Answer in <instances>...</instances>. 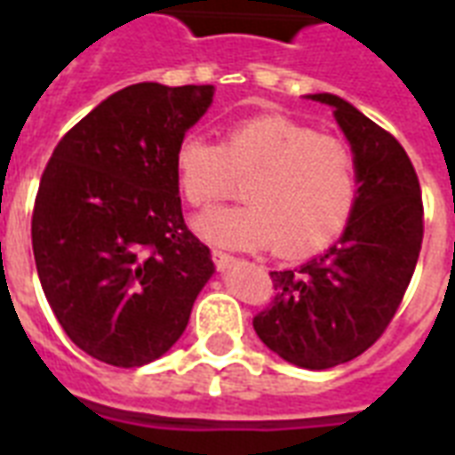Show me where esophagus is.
<instances>
[{"label":"esophagus","mask_w":455,"mask_h":455,"mask_svg":"<svg viewBox=\"0 0 455 455\" xmlns=\"http://www.w3.org/2000/svg\"><path fill=\"white\" fill-rule=\"evenodd\" d=\"M212 259L214 264H217V269L220 271H227L228 267H234L235 259L231 255H227V252H221V250H212Z\"/></svg>","instance_id":"1"}]
</instances>
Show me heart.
Returning a JSON list of instances; mask_svg holds the SVG:
<instances>
[{
    "instance_id": "b5f03b06",
    "label": "heart",
    "mask_w": 455,
    "mask_h": 455,
    "mask_svg": "<svg viewBox=\"0 0 455 455\" xmlns=\"http://www.w3.org/2000/svg\"><path fill=\"white\" fill-rule=\"evenodd\" d=\"M181 196L205 210L245 182L248 203L203 214L196 228L221 248L302 257L338 241L356 203V157L342 139L281 116L238 120L220 144L188 134L174 153Z\"/></svg>"
}]
</instances>
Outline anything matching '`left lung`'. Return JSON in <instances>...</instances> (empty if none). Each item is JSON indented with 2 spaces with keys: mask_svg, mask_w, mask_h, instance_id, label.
<instances>
[{
  "mask_svg": "<svg viewBox=\"0 0 455 455\" xmlns=\"http://www.w3.org/2000/svg\"><path fill=\"white\" fill-rule=\"evenodd\" d=\"M309 99L335 108L356 157V203L345 234L323 255L271 271L276 298L252 325L281 359L323 371L366 352L395 318L423 245V198L389 132L339 96Z\"/></svg>",
  "mask_w": 455,
  "mask_h": 455,
  "instance_id": "obj_1",
  "label": "left lung"
}]
</instances>
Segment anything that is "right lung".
<instances>
[{
    "mask_svg": "<svg viewBox=\"0 0 455 455\" xmlns=\"http://www.w3.org/2000/svg\"><path fill=\"white\" fill-rule=\"evenodd\" d=\"M212 84L139 82L108 96L53 148L32 210L46 302L89 356L120 368L160 359L214 274L181 214L174 153Z\"/></svg>",
    "mask_w": 455,
    "mask_h": 455,
    "instance_id": "1",
    "label": "right lung"
}]
</instances>
